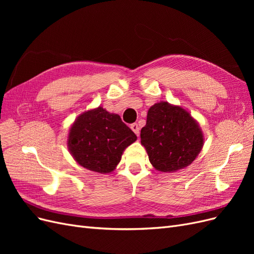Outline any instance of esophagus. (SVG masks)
Here are the masks:
<instances>
[{"label": "esophagus", "mask_w": 254, "mask_h": 254, "mask_svg": "<svg viewBox=\"0 0 254 254\" xmlns=\"http://www.w3.org/2000/svg\"><path fill=\"white\" fill-rule=\"evenodd\" d=\"M130 128H131L132 131H133L137 136H139V134H140V127H139V125L136 124V123H134V124L130 125Z\"/></svg>", "instance_id": "obj_1"}]
</instances>
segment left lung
<instances>
[{
	"label": "left lung",
	"mask_w": 254,
	"mask_h": 254,
	"mask_svg": "<svg viewBox=\"0 0 254 254\" xmlns=\"http://www.w3.org/2000/svg\"><path fill=\"white\" fill-rule=\"evenodd\" d=\"M204 143L198 122L181 106L160 102L151 106L141 144L151 165L162 173L183 170L197 158Z\"/></svg>",
	"instance_id": "left-lung-1"
}]
</instances>
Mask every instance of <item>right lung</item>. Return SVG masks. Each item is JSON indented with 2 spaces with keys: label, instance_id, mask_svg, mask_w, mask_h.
<instances>
[{
  "label": "right lung",
  "instance_id": "1",
  "mask_svg": "<svg viewBox=\"0 0 254 254\" xmlns=\"http://www.w3.org/2000/svg\"><path fill=\"white\" fill-rule=\"evenodd\" d=\"M135 141L136 135L119 114L99 106L75 120L68 130L67 148L80 166L109 174L120 163L124 150Z\"/></svg>",
  "mask_w": 254,
  "mask_h": 254
}]
</instances>
